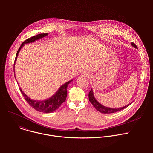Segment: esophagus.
Returning a JSON list of instances; mask_svg holds the SVG:
<instances>
[{
	"label": "esophagus",
	"mask_w": 153,
	"mask_h": 153,
	"mask_svg": "<svg viewBox=\"0 0 153 153\" xmlns=\"http://www.w3.org/2000/svg\"><path fill=\"white\" fill-rule=\"evenodd\" d=\"M81 76H85V77H89L90 75V74H88V73H82L81 74Z\"/></svg>",
	"instance_id": "34e87169"
}]
</instances>
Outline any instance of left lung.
I'll use <instances>...</instances> for the list:
<instances>
[{
    "label": "left lung",
    "instance_id": "left-lung-1",
    "mask_svg": "<svg viewBox=\"0 0 153 153\" xmlns=\"http://www.w3.org/2000/svg\"><path fill=\"white\" fill-rule=\"evenodd\" d=\"M131 45L133 47H134V48H137V46L135 45V43H131ZM88 97H89V100L90 102L92 103V105L94 106V108L96 109V110L102 113H104V114H110V113H114L115 112H117V111H120L122 110H123V109L128 107L129 105L131 104V103L123 106V107H122V108H109V107H106V106H105L102 105H101L100 103H99L97 100L95 99L94 96V94H93V90L91 89L90 92L88 94Z\"/></svg>",
    "mask_w": 153,
    "mask_h": 153
}]
</instances>
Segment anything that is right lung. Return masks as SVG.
I'll use <instances>...</instances> for the list:
<instances>
[{
	"instance_id": "obj_1",
	"label": "right lung",
	"mask_w": 153,
	"mask_h": 153,
	"mask_svg": "<svg viewBox=\"0 0 153 153\" xmlns=\"http://www.w3.org/2000/svg\"><path fill=\"white\" fill-rule=\"evenodd\" d=\"M48 33H43V34H39L36 36H34L33 37H31L26 40H25L22 43L20 47H19L14 60V67L15 63L16 62L18 54L21 50V48H22L25 44H27V43H30L35 42L37 40H39L40 39H42L43 37H44L47 36H48ZM72 81V80L67 82L65 83V84L62 85L59 89L57 91V92L52 96L51 97L48 98V99H45L44 100H35L31 99L29 97H28L20 88V91L22 94L23 96L24 97L26 101L28 102V103L33 107L34 109H35L36 110L39 111V112H42V113H52L60 107V106L65 101L67 98V87L68 84Z\"/></svg>"
}]
</instances>
